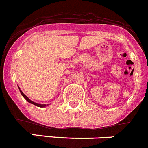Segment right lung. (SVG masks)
Masks as SVG:
<instances>
[{"instance_id": "1", "label": "right lung", "mask_w": 148, "mask_h": 148, "mask_svg": "<svg viewBox=\"0 0 148 148\" xmlns=\"http://www.w3.org/2000/svg\"><path fill=\"white\" fill-rule=\"evenodd\" d=\"M19 91H20V93H21V94H22V97H23L24 98H25V99H26L27 101L28 102H29V103L30 104H33V105H36V106H38V107H40V108H44V107H46V105H42V104H38V103H36V102H33V101L32 100H30V99H29V98L27 97L26 96V95H25V94H24L23 92H22V91H21L20 90V88H19Z\"/></svg>"}]
</instances>
